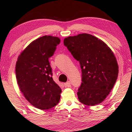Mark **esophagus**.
Masks as SVG:
<instances>
[{
    "label": "esophagus",
    "instance_id": "34e87169",
    "mask_svg": "<svg viewBox=\"0 0 132 132\" xmlns=\"http://www.w3.org/2000/svg\"><path fill=\"white\" fill-rule=\"evenodd\" d=\"M64 86H65V87H70V86H71V84H70V81H68V82H67L66 83H65Z\"/></svg>",
    "mask_w": 132,
    "mask_h": 132
}]
</instances>
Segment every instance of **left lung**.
I'll return each mask as SVG.
<instances>
[{
  "label": "left lung",
  "mask_w": 132,
  "mask_h": 132,
  "mask_svg": "<svg viewBox=\"0 0 132 132\" xmlns=\"http://www.w3.org/2000/svg\"><path fill=\"white\" fill-rule=\"evenodd\" d=\"M64 44L79 61L82 84L78 98L87 106L100 104L109 94L118 75V65L113 52L98 38L88 34L68 37Z\"/></svg>",
  "instance_id": "left-lung-1"
}]
</instances>
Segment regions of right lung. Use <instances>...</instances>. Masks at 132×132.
Returning <instances> with one entry per match:
<instances>
[{
	"label": "right lung",
	"mask_w": 132,
	"mask_h": 132,
	"mask_svg": "<svg viewBox=\"0 0 132 132\" xmlns=\"http://www.w3.org/2000/svg\"><path fill=\"white\" fill-rule=\"evenodd\" d=\"M60 42L58 37L43 36L30 43L18 57L17 84L26 100L38 109H50L60 100L62 90L53 80L48 61Z\"/></svg>",
	"instance_id": "1"
}]
</instances>
